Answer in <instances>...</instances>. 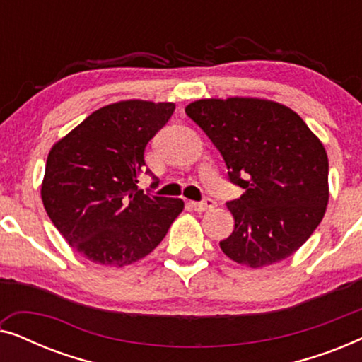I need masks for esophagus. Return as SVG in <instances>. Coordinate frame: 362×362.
Listing matches in <instances>:
<instances>
[{"label":"esophagus","instance_id":"esophagus-1","mask_svg":"<svg viewBox=\"0 0 362 362\" xmlns=\"http://www.w3.org/2000/svg\"><path fill=\"white\" fill-rule=\"evenodd\" d=\"M216 206V201L211 199V197H206L204 201H199V202H191V207L197 212H204V211H209L212 207Z\"/></svg>","mask_w":362,"mask_h":362}]
</instances>
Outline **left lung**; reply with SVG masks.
I'll return each mask as SVG.
<instances>
[{"label":"left lung","mask_w":362,"mask_h":362,"mask_svg":"<svg viewBox=\"0 0 362 362\" xmlns=\"http://www.w3.org/2000/svg\"><path fill=\"white\" fill-rule=\"evenodd\" d=\"M186 113L219 150L232 185L245 191L227 202L235 226L219 242L222 252L259 269L298 250L329 197L325 146L298 113L242 97L192 102Z\"/></svg>","instance_id":"obj_1"}]
</instances>
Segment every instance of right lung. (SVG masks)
I'll use <instances>...</instances> for the list:
<instances>
[{"mask_svg":"<svg viewBox=\"0 0 362 362\" xmlns=\"http://www.w3.org/2000/svg\"><path fill=\"white\" fill-rule=\"evenodd\" d=\"M173 112L170 102L112 103L49 151L44 207L69 245L90 262L123 267L143 259L185 207L181 199L138 189V176H153L145 163L148 141Z\"/></svg>","mask_w":362,"mask_h":362,"instance_id":"right-lung-1","label":"right lung"}]
</instances>
